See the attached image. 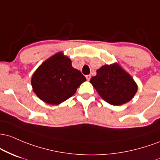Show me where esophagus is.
<instances>
[{
    "instance_id": "34e87169",
    "label": "esophagus",
    "mask_w": 160,
    "mask_h": 160,
    "mask_svg": "<svg viewBox=\"0 0 160 160\" xmlns=\"http://www.w3.org/2000/svg\"><path fill=\"white\" fill-rule=\"evenodd\" d=\"M85 77H86V79H87L88 81H89L90 79H91V75H87Z\"/></svg>"
}]
</instances>
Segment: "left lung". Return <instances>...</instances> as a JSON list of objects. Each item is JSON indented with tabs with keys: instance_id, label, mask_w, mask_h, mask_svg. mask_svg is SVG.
<instances>
[{
	"instance_id": "1",
	"label": "left lung",
	"mask_w": 160,
	"mask_h": 160,
	"mask_svg": "<svg viewBox=\"0 0 160 160\" xmlns=\"http://www.w3.org/2000/svg\"><path fill=\"white\" fill-rule=\"evenodd\" d=\"M90 82L106 102L114 106L126 103L138 91L132 77L117 63L104 65L98 69Z\"/></svg>"
}]
</instances>
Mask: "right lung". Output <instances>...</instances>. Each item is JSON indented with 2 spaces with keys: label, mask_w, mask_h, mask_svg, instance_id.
<instances>
[{
  "label": "right lung",
  "mask_w": 160,
  "mask_h": 160,
  "mask_svg": "<svg viewBox=\"0 0 160 160\" xmlns=\"http://www.w3.org/2000/svg\"><path fill=\"white\" fill-rule=\"evenodd\" d=\"M86 78L72 66L69 58L57 53L44 61L34 72L32 86L41 100L58 105L71 98Z\"/></svg>",
  "instance_id": "obj_1"
}]
</instances>
